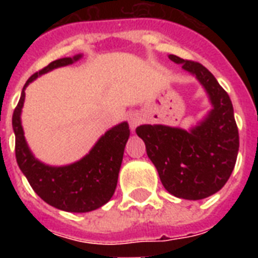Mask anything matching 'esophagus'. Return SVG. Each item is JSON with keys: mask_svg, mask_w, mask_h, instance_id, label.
Returning <instances> with one entry per match:
<instances>
[{"mask_svg": "<svg viewBox=\"0 0 258 258\" xmlns=\"http://www.w3.org/2000/svg\"><path fill=\"white\" fill-rule=\"evenodd\" d=\"M141 120H142V117L138 112H133L128 115V124L130 127H131V130L137 128L138 125L141 124Z\"/></svg>", "mask_w": 258, "mask_h": 258, "instance_id": "obj_1", "label": "esophagus"}]
</instances>
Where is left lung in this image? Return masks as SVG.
Segmentation results:
<instances>
[{
    "instance_id": "8db88e82",
    "label": "left lung",
    "mask_w": 258,
    "mask_h": 258,
    "mask_svg": "<svg viewBox=\"0 0 258 258\" xmlns=\"http://www.w3.org/2000/svg\"><path fill=\"white\" fill-rule=\"evenodd\" d=\"M169 57L196 75L208 91L212 112L191 131L145 124L138 127L137 134L145 142L147 155L170 194L204 200L224 187L236 165L240 138L233 104L208 68L175 54Z\"/></svg>"
}]
</instances>
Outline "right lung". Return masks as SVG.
<instances>
[{
  "label": "right lung",
  "mask_w": 258,
  "mask_h": 258,
  "mask_svg": "<svg viewBox=\"0 0 258 258\" xmlns=\"http://www.w3.org/2000/svg\"><path fill=\"white\" fill-rule=\"evenodd\" d=\"M79 58L80 54L74 58H58L32 75L24 86L12 117L18 167L42 201L53 208L71 213L92 212L111 200L116 188L125 143L130 137L128 124L120 123L107 131L82 161L64 167H50L34 159L28 149L20 113L25 99L24 91L30 82L57 67L70 66Z\"/></svg>",
  "instance_id": "obj_1"
}]
</instances>
